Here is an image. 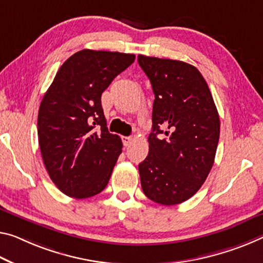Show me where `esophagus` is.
Listing matches in <instances>:
<instances>
[{
  "label": "esophagus",
  "mask_w": 263,
  "mask_h": 263,
  "mask_svg": "<svg viewBox=\"0 0 263 263\" xmlns=\"http://www.w3.org/2000/svg\"><path fill=\"white\" fill-rule=\"evenodd\" d=\"M122 140H123L124 146H128V145L132 143L133 138H132V137H122Z\"/></svg>",
  "instance_id": "1"
}]
</instances>
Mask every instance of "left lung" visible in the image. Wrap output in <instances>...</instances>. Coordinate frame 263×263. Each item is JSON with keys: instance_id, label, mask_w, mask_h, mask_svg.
<instances>
[{"instance_id": "1", "label": "left lung", "mask_w": 263, "mask_h": 263, "mask_svg": "<svg viewBox=\"0 0 263 263\" xmlns=\"http://www.w3.org/2000/svg\"><path fill=\"white\" fill-rule=\"evenodd\" d=\"M138 63L154 93L149 149L138 166L141 189L154 202L177 205L197 193L214 164L219 114L195 66L144 55Z\"/></svg>"}]
</instances>
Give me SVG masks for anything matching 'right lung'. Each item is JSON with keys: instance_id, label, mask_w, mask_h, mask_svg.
Masks as SVG:
<instances>
[{"instance_id": "right-lung-1", "label": "right lung", "mask_w": 263, "mask_h": 263, "mask_svg": "<svg viewBox=\"0 0 263 263\" xmlns=\"http://www.w3.org/2000/svg\"><path fill=\"white\" fill-rule=\"evenodd\" d=\"M135 58L81 50L64 62L42 99L37 119L42 158L53 184L69 197H93L110 180L123 143L107 130L101 97Z\"/></svg>"}]
</instances>
